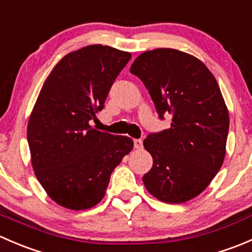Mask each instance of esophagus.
Listing matches in <instances>:
<instances>
[{"instance_id":"34e87169","label":"esophagus","mask_w":252,"mask_h":252,"mask_svg":"<svg viewBox=\"0 0 252 252\" xmlns=\"http://www.w3.org/2000/svg\"><path fill=\"white\" fill-rule=\"evenodd\" d=\"M134 147H135L136 150L141 149V147H142V140H141V139H134Z\"/></svg>"}]
</instances>
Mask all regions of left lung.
Listing matches in <instances>:
<instances>
[{
    "instance_id": "8db88e82",
    "label": "left lung",
    "mask_w": 252,
    "mask_h": 252,
    "mask_svg": "<svg viewBox=\"0 0 252 252\" xmlns=\"http://www.w3.org/2000/svg\"><path fill=\"white\" fill-rule=\"evenodd\" d=\"M130 73L149 90L159 118L173 116L168 129L144 140L154 164L142 182L161 201H189L208 187L224 161L229 113L217 80L201 61L173 48L141 53Z\"/></svg>"
}]
</instances>
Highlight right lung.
Instances as JSON below:
<instances>
[{"mask_svg":"<svg viewBox=\"0 0 252 252\" xmlns=\"http://www.w3.org/2000/svg\"><path fill=\"white\" fill-rule=\"evenodd\" d=\"M130 58L90 45L65 55L45 80L27 135L35 175L56 204L75 211L97 205L113 169L133 150L128 136L90 126Z\"/></svg>","mask_w":252,"mask_h":252,"instance_id":"add662e5","label":"right lung"}]
</instances>
